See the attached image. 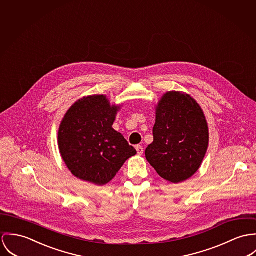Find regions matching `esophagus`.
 <instances>
[{"label":"esophagus","instance_id":"1","mask_svg":"<svg viewBox=\"0 0 256 256\" xmlns=\"http://www.w3.org/2000/svg\"><path fill=\"white\" fill-rule=\"evenodd\" d=\"M136 149L138 155H142L143 154V147H142V145H136Z\"/></svg>","mask_w":256,"mask_h":256}]
</instances>
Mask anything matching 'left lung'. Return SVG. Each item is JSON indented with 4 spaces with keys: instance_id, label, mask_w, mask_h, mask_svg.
Listing matches in <instances>:
<instances>
[{
    "instance_id": "left-lung-1",
    "label": "left lung",
    "mask_w": 256,
    "mask_h": 256,
    "mask_svg": "<svg viewBox=\"0 0 256 256\" xmlns=\"http://www.w3.org/2000/svg\"><path fill=\"white\" fill-rule=\"evenodd\" d=\"M154 140L145 157L170 184L192 178L198 170L209 144L205 114L196 99L182 91L166 92L156 106Z\"/></svg>"
}]
</instances>
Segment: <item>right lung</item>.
<instances>
[{"instance_id": "right-lung-1", "label": "right lung", "mask_w": 256, "mask_h": 256, "mask_svg": "<svg viewBox=\"0 0 256 256\" xmlns=\"http://www.w3.org/2000/svg\"><path fill=\"white\" fill-rule=\"evenodd\" d=\"M122 105L106 95L78 99L64 116L58 145L60 156L78 178L96 186L110 182L136 150L112 128Z\"/></svg>"}]
</instances>
